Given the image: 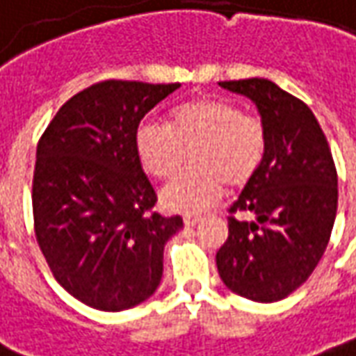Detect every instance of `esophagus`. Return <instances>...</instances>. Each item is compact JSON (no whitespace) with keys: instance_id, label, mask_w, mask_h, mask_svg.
I'll use <instances>...</instances> for the list:
<instances>
[{"instance_id":"1","label":"esophagus","mask_w":356,"mask_h":356,"mask_svg":"<svg viewBox=\"0 0 356 356\" xmlns=\"http://www.w3.org/2000/svg\"><path fill=\"white\" fill-rule=\"evenodd\" d=\"M183 222H185V226H197L200 218L198 216H193V214H185L183 216Z\"/></svg>"}]
</instances>
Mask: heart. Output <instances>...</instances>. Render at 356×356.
Here are the masks:
<instances>
[{"label": "heart", "instance_id": "b5f03b06", "mask_svg": "<svg viewBox=\"0 0 356 356\" xmlns=\"http://www.w3.org/2000/svg\"><path fill=\"white\" fill-rule=\"evenodd\" d=\"M134 147L147 175H175L191 152L187 169L161 188L163 207L177 212L209 209L222 185L239 187L253 177L265 158L267 132L261 118L241 113L224 99H197L179 105L169 127L144 120L136 128Z\"/></svg>", "mask_w": 356, "mask_h": 356}]
</instances>
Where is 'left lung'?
<instances>
[{"label": "left lung", "mask_w": 356, "mask_h": 356, "mask_svg": "<svg viewBox=\"0 0 356 356\" xmlns=\"http://www.w3.org/2000/svg\"><path fill=\"white\" fill-rule=\"evenodd\" d=\"M220 86L251 99L267 132L265 158L229 209L228 239L216 253L220 279L243 298L277 302L308 280L327 248L337 171L306 103L261 77Z\"/></svg>", "instance_id": "1"}]
</instances>
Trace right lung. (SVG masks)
<instances>
[{
	"label": "right lung",
	"instance_id": "obj_1",
	"mask_svg": "<svg viewBox=\"0 0 356 356\" xmlns=\"http://www.w3.org/2000/svg\"><path fill=\"white\" fill-rule=\"evenodd\" d=\"M181 83L108 79L66 101L36 146L33 216L54 279L87 306L120 312L147 300L181 216L152 212L140 165V120Z\"/></svg>",
	"mask_w": 356,
	"mask_h": 356
}]
</instances>
